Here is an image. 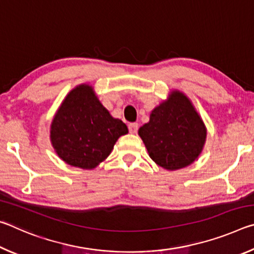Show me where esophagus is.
Segmentation results:
<instances>
[{"label": "esophagus", "mask_w": 254, "mask_h": 254, "mask_svg": "<svg viewBox=\"0 0 254 254\" xmlns=\"http://www.w3.org/2000/svg\"><path fill=\"white\" fill-rule=\"evenodd\" d=\"M137 128H139V126H137V123H130L128 124V131H130V133H136Z\"/></svg>", "instance_id": "34e87169"}]
</instances>
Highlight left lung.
Here are the masks:
<instances>
[{"label":"left lung","mask_w":254,"mask_h":254,"mask_svg":"<svg viewBox=\"0 0 254 254\" xmlns=\"http://www.w3.org/2000/svg\"><path fill=\"white\" fill-rule=\"evenodd\" d=\"M150 158L167 170H178L194 162L203 150L206 127L189 98L173 91L139 128Z\"/></svg>","instance_id":"left-lung-1"}]
</instances>
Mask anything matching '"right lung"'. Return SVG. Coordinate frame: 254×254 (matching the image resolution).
<instances>
[{"instance_id": "right-lung-1", "label": "right lung", "mask_w": 254, "mask_h": 254, "mask_svg": "<svg viewBox=\"0 0 254 254\" xmlns=\"http://www.w3.org/2000/svg\"><path fill=\"white\" fill-rule=\"evenodd\" d=\"M127 133V127L111 117L92 86L83 84L70 91L60 105L51 123L50 140L58 157L68 165L93 169Z\"/></svg>"}]
</instances>
